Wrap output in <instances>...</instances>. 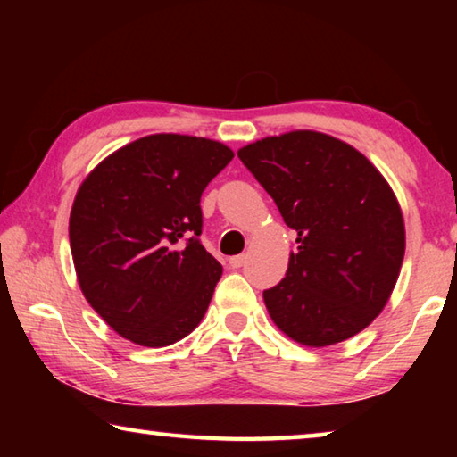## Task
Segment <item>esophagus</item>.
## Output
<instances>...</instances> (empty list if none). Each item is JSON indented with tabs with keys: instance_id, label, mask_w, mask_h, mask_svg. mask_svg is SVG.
Masks as SVG:
<instances>
[{
	"instance_id": "1",
	"label": "esophagus",
	"mask_w": 457,
	"mask_h": 457,
	"mask_svg": "<svg viewBox=\"0 0 457 457\" xmlns=\"http://www.w3.org/2000/svg\"><path fill=\"white\" fill-rule=\"evenodd\" d=\"M244 264H245V256H244V253H239V256L229 258V266H231V268H242Z\"/></svg>"
}]
</instances>
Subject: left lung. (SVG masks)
Listing matches in <instances>:
<instances>
[{"mask_svg":"<svg viewBox=\"0 0 457 457\" xmlns=\"http://www.w3.org/2000/svg\"><path fill=\"white\" fill-rule=\"evenodd\" d=\"M237 157L298 234L286 278L264 290L276 327L306 346L367 328L405 256L403 213L385 177L354 146L316 130L266 137Z\"/></svg>","mask_w":457,"mask_h":457,"instance_id":"left-lung-1","label":"left lung"}]
</instances>
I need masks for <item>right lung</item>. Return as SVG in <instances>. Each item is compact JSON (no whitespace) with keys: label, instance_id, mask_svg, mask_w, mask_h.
<instances>
[{"label":"right lung","instance_id":"add662e5","mask_svg":"<svg viewBox=\"0 0 457 457\" xmlns=\"http://www.w3.org/2000/svg\"><path fill=\"white\" fill-rule=\"evenodd\" d=\"M234 151L161 133L114 151L74 197L71 250L88 304L141 346L173 345L197 327L221 264L201 245V193Z\"/></svg>","mask_w":457,"mask_h":457}]
</instances>
